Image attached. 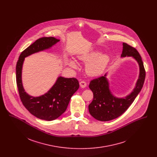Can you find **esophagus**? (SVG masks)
Returning <instances> with one entry per match:
<instances>
[{"label": "esophagus", "instance_id": "34e87169", "mask_svg": "<svg viewBox=\"0 0 157 157\" xmlns=\"http://www.w3.org/2000/svg\"><path fill=\"white\" fill-rule=\"evenodd\" d=\"M86 82H85L84 80H83V81H81L80 82V86L82 88H85L86 86Z\"/></svg>", "mask_w": 157, "mask_h": 157}]
</instances>
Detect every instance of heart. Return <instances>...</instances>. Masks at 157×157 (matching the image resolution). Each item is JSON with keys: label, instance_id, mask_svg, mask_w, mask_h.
<instances>
[{"label": "heart", "instance_id": "heart-1", "mask_svg": "<svg viewBox=\"0 0 157 157\" xmlns=\"http://www.w3.org/2000/svg\"><path fill=\"white\" fill-rule=\"evenodd\" d=\"M98 54L99 52L98 51H95L82 54L78 57V59L81 61L85 62L90 61L86 65V69L88 74L92 76L101 74L109 62V58L107 56H98ZM69 65L71 67L74 68L77 67L76 63L72 60L69 61Z\"/></svg>", "mask_w": 157, "mask_h": 157}]
</instances>
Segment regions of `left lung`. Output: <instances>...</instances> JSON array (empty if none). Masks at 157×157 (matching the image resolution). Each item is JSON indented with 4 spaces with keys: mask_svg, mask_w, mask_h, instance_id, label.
Instances as JSON below:
<instances>
[{
    "mask_svg": "<svg viewBox=\"0 0 157 157\" xmlns=\"http://www.w3.org/2000/svg\"><path fill=\"white\" fill-rule=\"evenodd\" d=\"M123 46L121 56H132L139 64L140 75L136 87L130 95L125 98H120L112 95L106 74L105 76L92 80L89 87L93 92L94 98L88 108L90 114L96 120L107 121L122 115L131 105L143 88L146 77V71L141 57L138 51L131 45L123 43Z\"/></svg>",
    "mask_w": 157,
    "mask_h": 157,
    "instance_id": "left-lung-1",
    "label": "left lung"
}]
</instances>
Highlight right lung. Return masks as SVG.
I'll return each mask as SVG.
<instances>
[{
	"instance_id": "right-lung-1",
	"label": "right lung",
	"mask_w": 157,
	"mask_h": 157,
	"mask_svg": "<svg viewBox=\"0 0 157 157\" xmlns=\"http://www.w3.org/2000/svg\"><path fill=\"white\" fill-rule=\"evenodd\" d=\"M58 42L59 39L52 37L39 39L23 51L16 65V83L23 105L31 114L47 121L57 118L66 111L71 97L79 88L78 81L75 78L60 77L47 93L34 97L29 95L23 88L22 68L25 57L48 49Z\"/></svg>"
}]
</instances>
